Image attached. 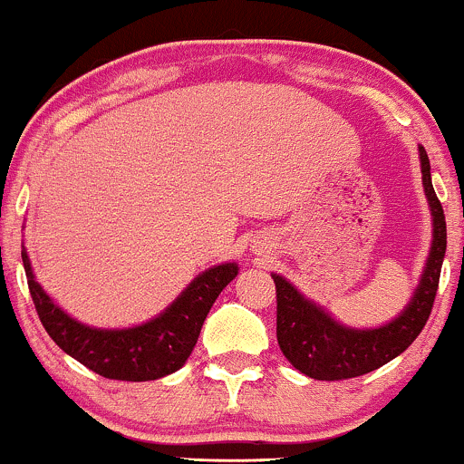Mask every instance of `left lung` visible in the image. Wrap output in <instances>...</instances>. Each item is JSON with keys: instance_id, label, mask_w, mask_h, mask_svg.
<instances>
[{"instance_id": "left-lung-1", "label": "left lung", "mask_w": 464, "mask_h": 464, "mask_svg": "<svg viewBox=\"0 0 464 464\" xmlns=\"http://www.w3.org/2000/svg\"><path fill=\"white\" fill-rule=\"evenodd\" d=\"M419 159L425 198L432 211V248L412 299L397 318L375 329L347 327L334 321L321 305L305 299L284 276L273 275L276 285V340L290 364L312 380H349L380 369L403 353L428 323L439 290L447 227L423 146H419Z\"/></svg>"}]
</instances>
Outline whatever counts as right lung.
<instances>
[{
    "label": "right lung",
    "instance_id": "add662e5",
    "mask_svg": "<svg viewBox=\"0 0 464 464\" xmlns=\"http://www.w3.org/2000/svg\"><path fill=\"white\" fill-rule=\"evenodd\" d=\"M25 276L36 314L50 338L106 380L148 382L179 371L194 351L207 314L218 295L237 276V264L205 270L152 321L129 329H98L73 321L52 301L32 273L30 257L21 248Z\"/></svg>",
    "mask_w": 464,
    "mask_h": 464
}]
</instances>
